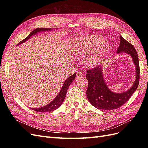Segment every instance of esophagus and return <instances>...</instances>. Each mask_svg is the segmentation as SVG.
Here are the masks:
<instances>
[{
    "instance_id": "esophagus-1",
    "label": "esophagus",
    "mask_w": 148,
    "mask_h": 148,
    "mask_svg": "<svg viewBox=\"0 0 148 148\" xmlns=\"http://www.w3.org/2000/svg\"><path fill=\"white\" fill-rule=\"evenodd\" d=\"M83 73L82 72V71H78L77 73V78L81 77H83Z\"/></svg>"
}]
</instances>
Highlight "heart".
<instances>
[{"instance_id": "1", "label": "heart", "mask_w": 148, "mask_h": 148, "mask_svg": "<svg viewBox=\"0 0 148 148\" xmlns=\"http://www.w3.org/2000/svg\"><path fill=\"white\" fill-rule=\"evenodd\" d=\"M104 38L99 35H91L77 40L74 46V52L80 57H86L95 50L88 60V64L90 66H95L99 62L110 48V44H105Z\"/></svg>"}]
</instances>
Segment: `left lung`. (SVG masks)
Returning a JSON list of instances; mask_svg holds the SVG:
<instances>
[{
	"mask_svg": "<svg viewBox=\"0 0 148 148\" xmlns=\"http://www.w3.org/2000/svg\"><path fill=\"white\" fill-rule=\"evenodd\" d=\"M120 42L117 53H127L132 57L136 67V80L133 86L122 93H115L107 87L102 75L101 65L86 70V77L88 82L86 95L89 102L96 108L102 110H113L125 104L138 86L140 82V65L138 53L132 44L120 36Z\"/></svg>",
	"mask_w": 148,
	"mask_h": 148,
	"instance_id": "left-lung-1",
	"label": "left lung"
}]
</instances>
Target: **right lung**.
<instances>
[{
  "instance_id": "add662e5",
  "label": "right lung",
  "mask_w": 148,
  "mask_h": 148,
  "mask_svg": "<svg viewBox=\"0 0 148 148\" xmlns=\"http://www.w3.org/2000/svg\"><path fill=\"white\" fill-rule=\"evenodd\" d=\"M51 30V28H36L34 29L33 31H31V33L29 34L28 37H26L25 39H24L23 41H20L18 44H17L19 45V44L23 43L25 41H27L28 39L30 38L31 36H32L33 35H35L36 34H37L38 33L40 32V31H50ZM76 77V73H74L73 75H71V77H70L69 78H67L66 81L64 82L63 86H62V88H61L60 91L59 93L56 97L53 99L51 102L49 103V104L46 105V106L42 107H40V108H32L31 109L35 110L36 112H51L57 109V108L62 105V102H64L65 96H66V94L67 89H68L69 87L70 86V84L72 83L73 81V79Z\"/></svg>"
}]
</instances>
